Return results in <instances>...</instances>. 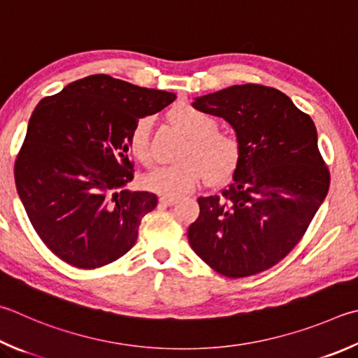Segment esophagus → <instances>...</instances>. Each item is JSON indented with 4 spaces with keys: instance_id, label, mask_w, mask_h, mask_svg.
<instances>
[{
    "instance_id": "34e87169",
    "label": "esophagus",
    "mask_w": 358,
    "mask_h": 358,
    "mask_svg": "<svg viewBox=\"0 0 358 358\" xmlns=\"http://www.w3.org/2000/svg\"><path fill=\"white\" fill-rule=\"evenodd\" d=\"M178 201V197H173V196H162L159 197V203L166 205V206H172Z\"/></svg>"
}]
</instances>
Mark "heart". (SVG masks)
<instances>
[{
	"instance_id": "1",
	"label": "heart",
	"mask_w": 358,
	"mask_h": 358,
	"mask_svg": "<svg viewBox=\"0 0 358 358\" xmlns=\"http://www.w3.org/2000/svg\"><path fill=\"white\" fill-rule=\"evenodd\" d=\"M169 120L189 136L183 157L173 164L153 167L144 177V186L164 196H183L192 192L210 177L222 181L235 171L241 157V142L236 134L217 128V120L200 108L180 103L167 113ZM152 120L139 119L128 133L127 147L131 157L141 164L153 161L150 145Z\"/></svg>"
}]
</instances>
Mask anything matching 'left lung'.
<instances>
[{
    "label": "left lung",
    "mask_w": 358,
    "mask_h": 358,
    "mask_svg": "<svg viewBox=\"0 0 358 358\" xmlns=\"http://www.w3.org/2000/svg\"><path fill=\"white\" fill-rule=\"evenodd\" d=\"M192 105L230 123L241 157L220 196L199 197L187 239L219 274H258L294 249L329 192L316 127L288 95L259 84L197 96Z\"/></svg>",
    "instance_id": "8db88e82"
}]
</instances>
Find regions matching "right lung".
Listing matches in <instances>:
<instances>
[{
	"label": "right lung",
	"instance_id": "obj_1",
	"mask_svg": "<svg viewBox=\"0 0 358 358\" xmlns=\"http://www.w3.org/2000/svg\"><path fill=\"white\" fill-rule=\"evenodd\" d=\"M175 99L90 75L38 101L15 159V186L38 238L62 262L101 268L134 245L158 197L127 189L134 177L127 138Z\"/></svg>",
	"mask_w": 358,
	"mask_h": 358
}]
</instances>
